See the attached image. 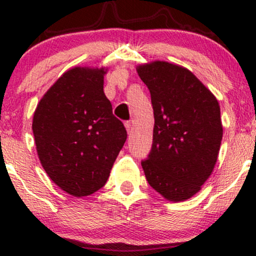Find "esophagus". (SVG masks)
Returning <instances> with one entry per match:
<instances>
[{
    "label": "esophagus",
    "mask_w": 256,
    "mask_h": 256,
    "mask_svg": "<svg viewBox=\"0 0 256 256\" xmlns=\"http://www.w3.org/2000/svg\"><path fill=\"white\" fill-rule=\"evenodd\" d=\"M132 126H134V125H132L131 122H125V128H126V130H128V134H131V132H132Z\"/></svg>",
    "instance_id": "1"
}]
</instances>
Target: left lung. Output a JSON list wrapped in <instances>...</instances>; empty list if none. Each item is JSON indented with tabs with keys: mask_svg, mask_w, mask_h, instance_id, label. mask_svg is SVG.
Segmentation results:
<instances>
[{
	"mask_svg": "<svg viewBox=\"0 0 256 256\" xmlns=\"http://www.w3.org/2000/svg\"><path fill=\"white\" fill-rule=\"evenodd\" d=\"M150 91L152 146L142 167L148 183L166 200L185 201L212 174L222 140L216 96L189 70L166 61L140 64Z\"/></svg>",
	"mask_w": 256,
	"mask_h": 256,
	"instance_id": "8db88e82",
	"label": "left lung"
}]
</instances>
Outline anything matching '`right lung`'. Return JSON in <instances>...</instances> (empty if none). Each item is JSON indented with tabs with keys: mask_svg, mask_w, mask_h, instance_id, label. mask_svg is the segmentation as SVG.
Here are the masks:
<instances>
[{
	"mask_svg": "<svg viewBox=\"0 0 256 256\" xmlns=\"http://www.w3.org/2000/svg\"><path fill=\"white\" fill-rule=\"evenodd\" d=\"M106 71L68 70L44 94L34 114L32 131L44 171L76 198L104 186L128 138L104 92Z\"/></svg>",
	"mask_w": 256,
	"mask_h": 256,
	"instance_id": "add662e5",
	"label": "right lung"
}]
</instances>
